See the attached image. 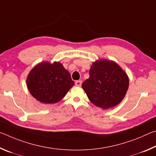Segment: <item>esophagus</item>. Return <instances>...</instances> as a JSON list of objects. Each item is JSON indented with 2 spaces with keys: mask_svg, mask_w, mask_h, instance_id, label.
I'll return each mask as SVG.
<instances>
[{
  "mask_svg": "<svg viewBox=\"0 0 156 156\" xmlns=\"http://www.w3.org/2000/svg\"><path fill=\"white\" fill-rule=\"evenodd\" d=\"M75 84H76V86H77V87H80L81 84H82V81L81 80L76 81L75 82Z\"/></svg>",
  "mask_w": 156,
  "mask_h": 156,
  "instance_id": "1",
  "label": "esophagus"
}]
</instances>
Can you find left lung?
Wrapping results in <instances>:
<instances>
[{
	"instance_id": "8db88e82",
	"label": "left lung",
	"mask_w": 156,
	"mask_h": 156,
	"mask_svg": "<svg viewBox=\"0 0 156 156\" xmlns=\"http://www.w3.org/2000/svg\"><path fill=\"white\" fill-rule=\"evenodd\" d=\"M129 83L127 74L119 65L102 59L92 63L89 78L82 87L94 105L108 109L120 103L128 90Z\"/></svg>"
}]
</instances>
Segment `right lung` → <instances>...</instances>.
Instances as JSON below:
<instances>
[{"label":"right lung","mask_w":156,"mask_h":156,"mask_svg":"<svg viewBox=\"0 0 156 156\" xmlns=\"http://www.w3.org/2000/svg\"><path fill=\"white\" fill-rule=\"evenodd\" d=\"M26 82L31 96L44 104L59 102L74 84L69 72L59 62L38 63L29 73Z\"/></svg>","instance_id":"1"}]
</instances>
